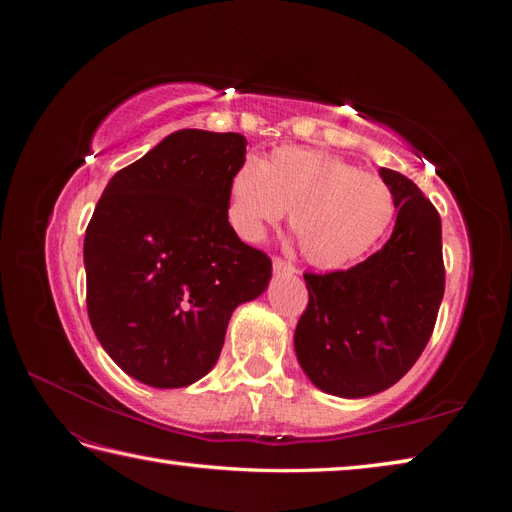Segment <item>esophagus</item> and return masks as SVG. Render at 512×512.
<instances>
[{
    "instance_id": "34e87169",
    "label": "esophagus",
    "mask_w": 512,
    "mask_h": 512,
    "mask_svg": "<svg viewBox=\"0 0 512 512\" xmlns=\"http://www.w3.org/2000/svg\"><path fill=\"white\" fill-rule=\"evenodd\" d=\"M273 271H275V273H288V275L297 273V269H294V265H290V262L284 260V258H273Z\"/></svg>"
}]
</instances>
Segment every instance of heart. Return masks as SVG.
I'll return each mask as SVG.
<instances>
[{
    "label": "heart",
    "mask_w": 512,
    "mask_h": 512,
    "mask_svg": "<svg viewBox=\"0 0 512 512\" xmlns=\"http://www.w3.org/2000/svg\"><path fill=\"white\" fill-rule=\"evenodd\" d=\"M288 211L303 256L318 267H344L374 247L395 215L393 190L346 160L305 147H277L247 158L226 183V222L256 243Z\"/></svg>",
    "instance_id": "heart-1"
}]
</instances>
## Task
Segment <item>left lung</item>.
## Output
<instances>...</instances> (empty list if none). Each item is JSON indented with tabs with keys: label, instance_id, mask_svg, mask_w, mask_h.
Returning <instances> with one entry per match:
<instances>
[{
	"label": "left lung",
	"instance_id": "8db88e82",
	"mask_svg": "<svg viewBox=\"0 0 512 512\" xmlns=\"http://www.w3.org/2000/svg\"><path fill=\"white\" fill-rule=\"evenodd\" d=\"M393 190L391 239L346 271L305 273L309 303L294 352L320 391L359 399L386 391L425 350L444 297L442 222L408 177L380 168Z\"/></svg>",
	"mask_w": 512,
	"mask_h": 512
}]
</instances>
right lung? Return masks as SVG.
<instances>
[{"label": "right lung", "instance_id": "right-lung-1", "mask_svg": "<svg viewBox=\"0 0 512 512\" xmlns=\"http://www.w3.org/2000/svg\"><path fill=\"white\" fill-rule=\"evenodd\" d=\"M237 132L179 130L108 181L85 232L87 314L134 380L181 389L218 363L228 320L271 280V258L226 222Z\"/></svg>", "mask_w": 512, "mask_h": 512}]
</instances>
